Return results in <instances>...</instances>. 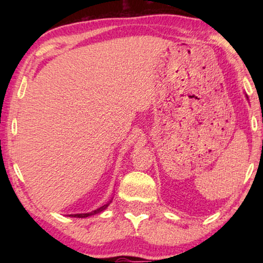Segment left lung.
I'll return each instance as SVG.
<instances>
[{"label":"left lung","instance_id":"left-lung-1","mask_svg":"<svg viewBox=\"0 0 263 263\" xmlns=\"http://www.w3.org/2000/svg\"><path fill=\"white\" fill-rule=\"evenodd\" d=\"M246 97H247V95H246Z\"/></svg>","mask_w":263,"mask_h":263}]
</instances>
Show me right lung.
<instances>
[{
  "instance_id": "right-lung-1",
  "label": "right lung",
  "mask_w": 263,
  "mask_h": 263,
  "mask_svg": "<svg viewBox=\"0 0 263 263\" xmlns=\"http://www.w3.org/2000/svg\"><path fill=\"white\" fill-rule=\"evenodd\" d=\"M111 203V201L109 203L104 204V205H102L101 208L96 209V210L91 211V212H88V213H77V215H69V217H75V218H87V217H90V216H94V215H97V213H100L102 211H104L106 208L109 206V204Z\"/></svg>"
}]
</instances>
